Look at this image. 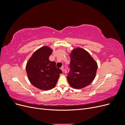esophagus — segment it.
<instances>
[{"label": "esophagus", "mask_w": 125, "mask_h": 125, "mask_svg": "<svg viewBox=\"0 0 125 125\" xmlns=\"http://www.w3.org/2000/svg\"><path fill=\"white\" fill-rule=\"evenodd\" d=\"M61 70H62V71L63 73V72H64V68H63V67H62L61 68Z\"/></svg>", "instance_id": "34e87169"}]
</instances>
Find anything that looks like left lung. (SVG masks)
Here are the masks:
<instances>
[{"instance_id": "8db88e82", "label": "left lung", "mask_w": 125, "mask_h": 125, "mask_svg": "<svg viewBox=\"0 0 125 125\" xmlns=\"http://www.w3.org/2000/svg\"><path fill=\"white\" fill-rule=\"evenodd\" d=\"M70 57L68 82L74 89L84 88L91 83L95 78L97 69V62L88 52L81 47L74 48Z\"/></svg>"}]
</instances>
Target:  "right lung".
<instances>
[{"mask_svg": "<svg viewBox=\"0 0 125 125\" xmlns=\"http://www.w3.org/2000/svg\"><path fill=\"white\" fill-rule=\"evenodd\" d=\"M52 50L44 46L36 50L26 65V71L30 82L36 88L47 91L56 86L62 72L56 66L55 62L49 60Z\"/></svg>", "mask_w": 125, "mask_h": 125, "instance_id": "right-lung-1", "label": "right lung"}]
</instances>
